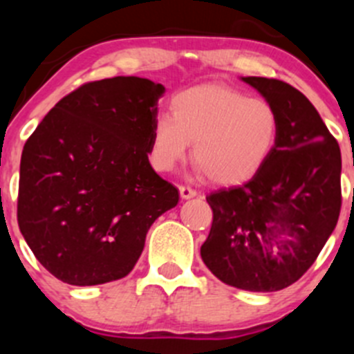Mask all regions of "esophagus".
<instances>
[{
  "label": "esophagus",
  "mask_w": 354,
  "mask_h": 354,
  "mask_svg": "<svg viewBox=\"0 0 354 354\" xmlns=\"http://www.w3.org/2000/svg\"><path fill=\"white\" fill-rule=\"evenodd\" d=\"M178 190H180L181 198H185V200L197 197V192H195L194 188H190V187H185V185H180V187H178Z\"/></svg>",
  "instance_id": "esophagus-1"
}]
</instances>
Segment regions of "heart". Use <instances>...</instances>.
<instances>
[{"instance_id": "heart-1", "label": "heart", "mask_w": 354, "mask_h": 354, "mask_svg": "<svg viewBox=\"0 0 354 354\" xmlns=\"http://www.w3.org/2000/svg\"><path fill=\"white\" fill-rule=\"evenodd\" d=\"M281 120L270 102L221 84L180 92L171 114L156 118L149 159L156 171H173L194 142L195 166L216 185H236L259 173L277 144Z\"/></svg>"}]
</instances>
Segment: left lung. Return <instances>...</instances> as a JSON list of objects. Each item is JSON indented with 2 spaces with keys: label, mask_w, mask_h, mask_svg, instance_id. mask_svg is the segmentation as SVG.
Here are the masks:
<instances>
[{
  "label": "left lung",
  "mask_w": 354,
  "mask_h": 354,
  "mask_svg": "<svg viewBox=\"0 0 354 354\" xmlns=\"http://www.w3.org/2000/svg\"><path fill=\"white\" fill-rule=\"evenodd\" d=\"M241 80L277 111L279 138L252 180L207 195L212 226L200 255L230 286L279 291L312 267L337 224L341 149L295 87L276 78Z\"/></svg>",
  "instance_id": "obj_1"
}]
</instances>
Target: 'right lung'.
<instances>
[{"label":"right lung","instance_id":"add662e5","mask_svg":"<svg viewBox=\"0 0 354 354\" xmlns=\"http://www.w3.org/2000/svg\"><path fill=\"white\" fill-rule=\"evenodd\" d=\"M164 87L140 77L88 82L25 142L17 217L35 259L59 281L128 276L149 227L180 200L149 162Z\"/></svg>","mask_w":354,"mask_h":354}]
</instances>
